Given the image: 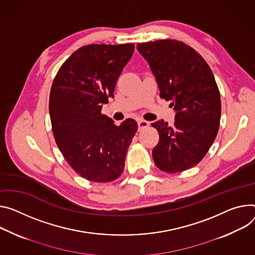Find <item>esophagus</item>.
I'll list each match as a JSON object with an SVG mask.
<instances>
[{
  "label": "esophagus",
  "mask_w": 255,
  "mask_h": 255,
  "mask_svg": "<svg viewBox=\"0 0 255 255\" xmlns=\"http://www.w3.org/2000/svg\"><path fill=\"white\" fill-rule=\"evenodd\" d=\"M137 124H138V129L139 130H143L149 126V123L145 120H138Z\"/></svg>",
  "instance_id": "1"
}]
</instances>
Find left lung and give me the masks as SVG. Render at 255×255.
I'll use <instances>...</instances> for the list:
<instances>
[{
	"label": "left lung",
	"instance_id": "left-lung-1",
	"mask_svg": "<svg viewBox=\"0 0 255 255\" xmlns=\"http://www.w3.org/2000/svg\"><path fill=\"white\" fill-rule=\"evenodd\" d=\"M148 62L159 97L171 101L173 126L164 120L151 124L159 135L152 149L155 166L178 173L196 166L214 143L221 119V97L210 66L189 45L175 39L137 43Z\"/></svg>",
	"mask_w": 255,
	"mask_h": 255
}]
</instances>
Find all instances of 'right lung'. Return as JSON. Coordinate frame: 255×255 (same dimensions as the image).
<instances>
[{"label": "right lung", "mask_w": 255, "mask_h": 255, "mask_svg": "<svg viewBox=\"0 0 255 255\" xmlns=\"http://www.w3.org/2000/svg\"><path fill=\"white\" fill-rule=\"evenodd\" d=\"M133 52V43L84 45L64 62L53 81L49 109L56 143L86 180L107 183L123 172L137 123L127 119L117 126L101 111L114 98Z\"/></svg>", "instance_id": "add662e5"}]
</instances>
